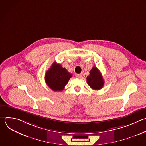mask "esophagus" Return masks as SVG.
Instances as JSON below:
<instances>
[{"instance_id":"obj_1","label":"esophagus","mask_w":146,"mask_h":146,"mask_svg":"<svg viewBox=\"0 0 146 146\" xmlns=\"http://www.w3.org/2000/svg\"><path fill=\"white\" fill-rule=\"evenodd\" d=\"M76 76L78 78H81L82 76V74H78L76 75Z\"/></svg>"}]
</instances>
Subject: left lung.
Here are the masks:
<instances>
[{"mask_svg":"<svg viewBox=\"0 0 146 146\" xmlns=\"http://www.w3.org/2000/svg\"><path fill=\"white\" fill-rule=\"evenodd\" d=\"M87 82L93 90H99L102 88L104 85V80L99 70L93 67L90 71V75L87 77Z\"/></svg>","mask_w":146,"mask_h":146,"instance_id":"8db88e82","label":"left lung"}]
</instances>
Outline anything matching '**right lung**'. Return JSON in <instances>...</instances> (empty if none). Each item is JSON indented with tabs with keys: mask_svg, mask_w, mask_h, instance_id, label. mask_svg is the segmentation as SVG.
Returning a JSON list of instances; mask_svg holds the SVG:
<instances>
[{
	"mask_svg": "<svg viewBox=\"0 0 146 146\" xmlns=\"http://www.w3.org/2000/svg\"><path fill=\"white\" fill-rule=\"evenodd\" d=\"M72 75L63 68L60 64L54 62L45 75V81L47 86L53 91H61L64 88Z\"/></svg>",
	"mask_w": 146,
	"mask_h": 146,
	"instance_id": "obj_1",
	"label": "right lung"
}]
</instances>
